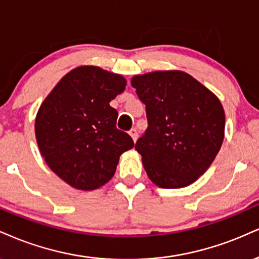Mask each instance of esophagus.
<instances>
[{"label":"esophagus","mask_w":259,"mask_h":259,"mask_svg":"<svg viewBox=\"0 0 259 259\" xmlns=\"http://www.w3.org/2000/svg\"><path fill=\"white\" fill-rule=\"evenodd\" d=\"M130 136L132 137V139H133V142H136L137 141V138H138V131H137V128H132V130H130Z\"/></svg>","instance_id":"34e87169"}]
</instances>
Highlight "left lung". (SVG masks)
<instances>
[{
  "instance_id": "8db88e82",
  "label": "left lung",
  "mask_w": 259,
  "mask_h": 259,
  "mask_svg": "<svg viewBox=\"0 0 259 259\" xmlns=\"http://www.w3.org/2000/svg\"><path fill=\"white\" fill-rule=\"evenodd\" d=\"M148 128L136 143L151 182L187 187L207 171L224 138L226 115L217 97L182 71L135 76Z\"/></svg>"
}]
</instances>
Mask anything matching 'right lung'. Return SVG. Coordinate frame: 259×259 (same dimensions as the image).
<instances>
[{"label": "right lung", "instance_id": "right-lung-1", "mask_svg": "<svg viewBox=\"0 0 259 259\" xmlns=\"http://www.w3.org/2000/svg\"><path fill=\"white\" fill-rule=\"evenodd\" d=\"M126 80L97 66H80L58 82L39 106L35 133L50 168L81 190H93L112 178L120 155L135 143L116 128L118 112L109 103Z\"/></svg>", "mask_w": 259, "mask_h": 259}]
</instances>
